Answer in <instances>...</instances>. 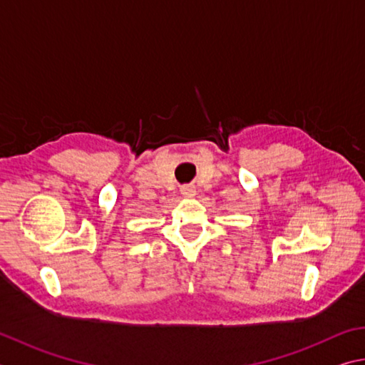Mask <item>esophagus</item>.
I'll return each mask as SVG.
<instances>
[{
  "label": "esophagus",
  "mask_w": 365,
  "mask_h": 365,
  "mask_svg": "<svg viewBox=\"0 0 365 365\" xmlns=\"http://www.w3.org/2000/svg\"><path fill=\"white\" fill-rule=\"evenodd\" d=\"M180 193L185 197H193L196 195V190H195L193 185H183V187L180 188Z\"/></svg>",
  "instance_id": "34e87169"
}]
</instances>
